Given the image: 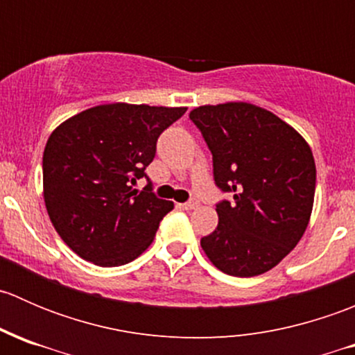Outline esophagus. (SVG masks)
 <instances>
[{"label":"esophagus","instance_id":"1","mask_svg":"<svg viewBox=\"0 0 355 355\" xmlns=\"http://www.w3.org/2000/svg\"><path fill=\"white\" fill-rule=\"evenodd\" d=\"M182 207H184L185 211H191V209H196V207L199 206V200H196V199H192V200H189V202H184V204H180Z\"/></svg>","mask_w":355,"mask_h":355}]
</instances>
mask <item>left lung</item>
<instances>
[{"mask_svg": "<svg viewBox=\"0 0 355 355\" xmlns=\"http://www.w3.org/2000/svg\"><path fill=\"white\" fill-rule=\"evenodd\" d=\"M189 118L213 155L214 184L234 196L216 204L218 227L200 247L232 277L266 273L299 244L309 223L313 151L295 128L250 103L199 106Z\"/></svg>", "mask_w": 355, "mask_h": 355, "instance_id": "obj_1", "label": "left lung"}]
</instances>
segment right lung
<instances>
[{
  "label": "right lung",
  "mask_w": 355,
  "mask_h": 355,
  "mask_svg": "<svg viewBox=\"0 0 355 355\" xmlns=\"http://www.w3.org/2000/svg\"><path fill=\"white\" fill-rule=\"evenodd\" d=\"M187 108L113 103L89 108L53 130L42 155V187L49 220L82 259L103 268L141 256L159 221L173 209L156 198L146 177L161 132Z\"/></svg>",
  "instance_id": "right-lung-1"
}]
</instances>
